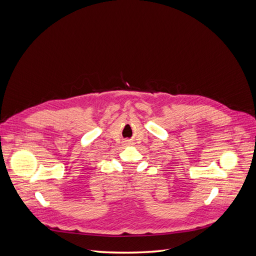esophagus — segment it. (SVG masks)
I'll return each instance as SVG.
<instances>
[{
	"mask_svg": "<svg viewBox=\"0 0 256 256\" xmlns=\"http://www.w3.org/2000/svg\"><path fill=\"white\" fill-rule=\"evenodd\" d=\"M127 141H128V140H127Z\"/></svg>",
	"mask_w": 256,
	"mask_h": 256,
	"instance_id": "34e87169",
	"label": "esophagus"
}]
</instances>
